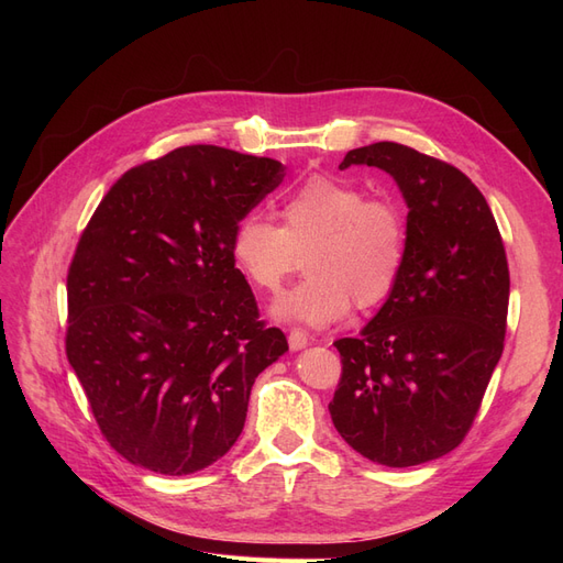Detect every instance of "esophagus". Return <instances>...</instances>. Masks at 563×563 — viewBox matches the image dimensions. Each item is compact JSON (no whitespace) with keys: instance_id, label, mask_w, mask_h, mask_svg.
I'll return each mask as SVG.
<instances>
[{"instance_id":"obj_1","label":"esophagus","mask_w":563,"mask_h":563,"mask_svg":"<svg viewBox=\"0 0 563 563\" xmlns=\"http://www.w3.org/2000/svg\"><path fill=\"white\" fill-rule=\"evenodd\" d=\"M308 345H310V338H308V333H305V331L294 329L291 333H288V347H291L294 352L305 350Z\"/></svg>"}]
</instances>
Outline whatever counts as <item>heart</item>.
<instances>
[{"label": "heart", "instance_id": "b5f03b06", "mask_svg": "<svg viewBox=\"0 0 563 563\" xmlns=\"http://www.w3.org/2000/svg\"><path fill=\"white\" fill-rule=\"evenodd\" d=\"M282 225L246 213L232 230L230 253L242 275L275 294L308 253L310 277L282 294L272 317L323 329L347 317L352 302L373 308L397 286L406 261V216L389 197H366L347 180L312 176L282 201Z\"/></svg>", "mask_w": 563, "mask_h": 563}]
</instances>
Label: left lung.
I'll return each instance as SVG.
<instances>
[{"label":"left lung","mask_w":563,"mask_h":563,"mask_svg":"<svg viewBox=\"0 0 563 563\" xmlns=\"http://www.w3.org/2000/svg\"><path fill=\"white\" fill-rule=\"evenodd\" d=\"M376 166L408 207L397 286L343 362L331 420L347 444L387 467L453 451L472 428L507 329L509 269L484 195L455 166L399 143L350 150L340 168Z\"/></svg>","instance_id":"8db88e82"}]
</instances>
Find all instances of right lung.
<instances>
[{
	"instance_id": "obj_1",
	"label": "right lung",
	"mask_w": 563,
	"mask_h": 563,
	"mask_svg": "<svg viewBox=\"0 0 563 563\" xmlns=\"http://www.w3.org/2000/svg\"><path fill=\"white\" fill-rule=\"evenodd\" d=\"M282 180L277 159L187 145L129 168L84 230L65 352L131 465H213L244 430L258 373L288 350L230 253L234 225Z\"/></svg>"
}]
</instances>
